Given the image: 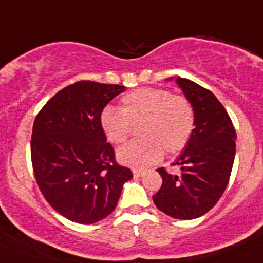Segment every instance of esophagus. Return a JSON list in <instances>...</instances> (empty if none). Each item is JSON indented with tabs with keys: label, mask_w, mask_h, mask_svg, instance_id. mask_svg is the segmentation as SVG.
<instances>
[{
	"label": "esophagus",
	"mask_w": 263,
	"mask_h": 263,
	"mask_svg": "<svg viewBox=\"0 0 263 263\" xmlns=\"http://www.w3.org/2000/svg\"><path fill=\"white\" fill-rule=\"evenodd\" d=\"M132 173H134V176L135 177H141L142 175H144V171H141V170H136V168H135V170H132Z\"/></svg>",
	"instance_id": "34e87169"
}]
</instances>
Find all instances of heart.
Wrapping results in <instances>:
<instances>
[{"label":"heart","mask_w":263,"mask_h":263,"mask_svg":"<svg viewBox=\"0 0 263 263\" xmlns=\"http://www.w3.org/2000/svg\"><path fill=\"white\" fill-rule=\"evenodd\" d=\"M139 126L142 139L119 149V162L134 168H147L163 158L185 149L195 127V111L186 96L164 88L144 87L126 93L121 109L105 106L100 126L110 144L123 145Z\"/></svg>","instance_id":"b5f03b06"}]
</instances>
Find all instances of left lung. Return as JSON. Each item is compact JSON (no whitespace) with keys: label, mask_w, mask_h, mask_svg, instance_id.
<instances>
[{"label":"left lung","mask_w":263,"mask_h":263,"mask_svg":"<svg viewBox=\"0 0 263 263\" xmlns=\"http://www.w3.org/2000/svg\"><path fill=\"white\" fill-rule=\"evenodd\" d=\"M176 82L195 111V128L186 149L172 165L173 175L158 168L162 186L153 195L158 210L178 220H193L205 215L218 202L233 170L236 134L222 104L207 88L186 78Z\"/></svg>","instance_id":"obj_1"}]
</instances>
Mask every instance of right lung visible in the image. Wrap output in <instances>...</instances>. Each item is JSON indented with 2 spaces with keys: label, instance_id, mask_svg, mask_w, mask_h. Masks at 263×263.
Here are the masks:
<instances>
[{
  "label": "right lung",
  "instance_id": "add662e5",
  "mask_svg": "<svg viewBox=\"0 0 263 263\" xmlns=\"http://www.w3.org/2000/svg\"><path fill=\"white\" fill-rule=\"evenodd\" d=\"M124 86L80 81L59 91L33 123L30 157L41 193L73 222L88 225L110 215L131 180L100 126L106 104Z\"/></svg>",
  "mask_w": 263,
  "mask_h": 263
}]
</instances>
